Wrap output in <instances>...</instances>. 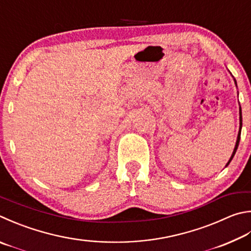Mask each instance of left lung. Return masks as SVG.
<instances>
[{"instance_id": "obj_1", "label": "left lung", "mask_w": 251, "mask_h": 251, "mask_svg": "<svg viewBox=\"0 0 251 251\" xmlns=\"http://www.w3.org/2000/svg\"><path fill=\"white\" fill-rule=\"evenodd\" d=\"M234 81H235V84H236V86H237V82H236V80H235V79H234ZM241 126H243V118H241V107H240V105H239V131H238V136H237V140H236V145H235L234 151H233V153H231V156H230V158H229V160H228V162L226 163V166H225V167H227V166L229 165L230 161H231V159L234 158L235 153H236V151H237V148H238L239 140H240V134H241Z\"/></svg>"}]
</instances>
